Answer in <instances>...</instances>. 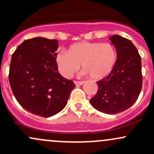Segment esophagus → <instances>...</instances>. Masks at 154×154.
Instances as JSON below:
<instances>
[{"label":"esophagus","instance_id":"1","mask_svg":"<svg viewBox=\"0 0 154 154\" xmlns=\"http://www.w3.org/2000/svg\"><path fill=\"white\" fill-rule=\"evenodd\" d=\"M74 82L76 85H82L84 83V81H75Z\"/></svg>","mask_w":154,"mask_h":154}]
</instances>
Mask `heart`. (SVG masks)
Segmentation results:
<instances>
[{
    "instance_id": "1",
    "label": "heart",
    "mask_w": 154,
    "mask_h": 154,
    "mask_svg": "<svg viewBox=\"0 0 154 154\" xmlns=\"http://www.w3.org/2000/svg\"><path fill=\"white\" fill-rule=\"evenodd\" d=\"M117 60L115 47L109 43L83 42L73 44L67 50L57 55L59 73L65 78H71L82 64L83 75L94 79L106 77L113 69Z\"/></svg>"
}]
</instances>
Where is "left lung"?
I'll return each instance as SVG.
<instances>
[{
  "label": "left lung",
  "instance_id": "1",
  "mask_svg": "<svg viewBox=\"0 0 154 154\" xmlns=\"http://www.w3.org/2000/svg\"><path fill=\"white\" fill-rule=\"evenodd\" d=\"M116 47L117 60L105 78L97 81L98 90L90 103L106 114H117L136 103L142 88L141 58L129 39L119 35L110 37Z\"/></svg>",
  "mask_w": 154,
  "mask_h": 154
}]
</instances>
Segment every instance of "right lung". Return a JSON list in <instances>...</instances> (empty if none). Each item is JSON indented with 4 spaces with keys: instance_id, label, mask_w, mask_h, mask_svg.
Here are the masks:
<instances>
[{
    "instance_id": "add662e5",
    "label": "right lung",
    "mask_w": 154,
    "mask_h": 154,
    "mask_svg": "<svg viewBox=\"0 0 154 154\" xmlns=\"http://www.w3.org/2000/svg\"><path fill=\"white\" fill-rule=\"evenodd\" d=\"M57 39L35 37L25 40L14 51L9 69L12 92L22 107L44 118L66 106L75 85L58 72Z\"/></svg>"
}]
</instances>
